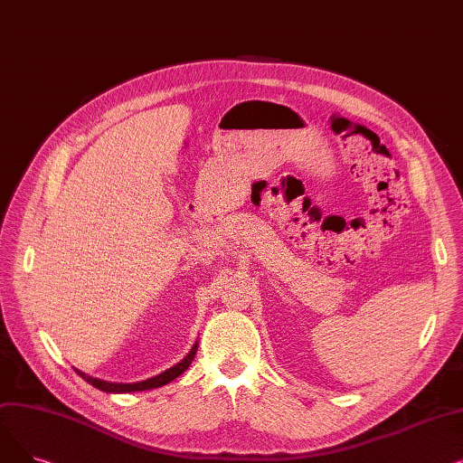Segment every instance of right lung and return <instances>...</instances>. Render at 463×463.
I'll return each instance as SVG.
<instances>
[{
  "mask_svg": "<svg viewBox=\"0 0 463 463\" xmlns=\"http://www.w3.org/2000/svg\"><path fill=\"white\" fill-rule=\"evenodd\" d=\"M197 347H199V342H194L191 351L176 364V366L165 370L163 373L152 377V379H146V381H138V383H110V381H101L97 377H90L88 373L77 370V373L90 384H93L95 388H99V391L103 392H109V394H126V392H142V391H152V388H157V386H163L170 381H175L176 377H180L189 366L191 362L194 358V354H197Z\"/></svg>",
  "mask_w": 463,
  "mask_h": 463,
  "instance_id": "obj_1",
  "label": "right lung"
}]
</instances>
